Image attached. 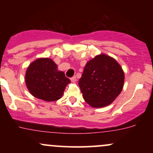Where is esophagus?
I'll return each mask as SVG.
<instances>
[{"label": "esophagus", "mask_w": 153, "mask_h": 153, "mask_svg": "<svg viewBox=\"0 0 153 153\" xmlns=\"http://www.w3.org/2000/svg\"><path fill=\"white\" fill-rule=\"evenodd\" d=\"M71 80L72 82H75L77 80V79H76V77L75 76H73V77H72V78H71Z\"/></svg>", "instance_id": "1"}]
</instances>
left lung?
I'll return each mask as SVG.
<instances>
[{"label":"left lung","mask_w":153,"mask_h":153,"mask_svg":"<svg viewBox=\"0 0 153 153\" xmlns=\"http://www.w3.org/2000/svg\"><path fill=\"white\" fill-rule=\"evenodd\" d=\"M124 74L114 59L100 54L85 65L79 87L85 102L95 108L109 105L120 94Z\"/></svg>","instance_id":"left-lung-1"}]
</instances>
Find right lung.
Instances as JSON below:
<instances>
[{"label": "right lung", "instance_id": "right-lung-1", "mask_svg": "<svg viewBox=\"0 0 153 153\" xmlns=\"http://www.w3.org/2000/svg\"><path fill=\"white\" fill-rule=\"evenodd\" d=\"M51 59L40 58L29 65L26 73V85L32 96L46 101H54L62 96L71 82Z\"/></svg>", "mask_w": 153, "mask_h": 153}]
</instances>
